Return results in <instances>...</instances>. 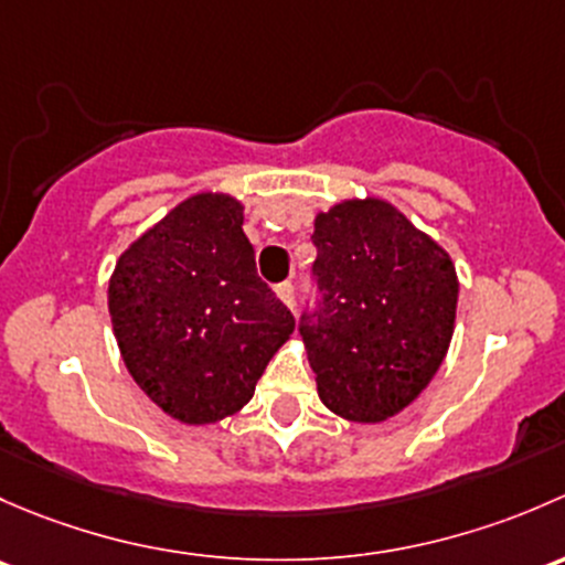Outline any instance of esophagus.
Here are the masks:
<instances>
[{"label":"esophagus","mask_w":565,"mask_h":565,"mask_svg":"<svg viewBox=\"0 0 565 565\" xmlns=\"http://www.w3.org/2000/svg\"><path fill=\"white\" fill-rule=\"evenodd\" d=\"M277 296H280V301H282L285 307H290V310H294V307H296L294 282H280V285H277Z\"/></svg>","instance_id":"esophagus-1"}]
</instances>
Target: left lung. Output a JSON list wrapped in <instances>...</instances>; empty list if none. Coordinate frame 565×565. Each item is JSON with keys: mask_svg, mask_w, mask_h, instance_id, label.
<instances>
[{"mask_svg": "<svg viewBox=\"0 0 565 565\" xmlns=\"http://www.w3.org/2000/svg\"><path fill=\"white\" fill-rule=\"evenodd\" d=\"M316 310L299 331L318 394L337 416L386 422L444 364L457 271L438 242L383 198H351L316 217Z\"/></svg>", "mask_w": 565, "mask_h": 565, "instance_id": "obj_1", "label": "left lung"}]
</instances>
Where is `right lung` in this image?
Here are the masks:
<instances>
[{
    "label": "right lung",
    "instance_id": "1",
    "mask_svg": "<svg viewBox=\"0 0 565 565\" xmlns=\"http://www.w3.org/2000/svg\"><path fill=\"white\" fill-rule=\"evenodd\" d=\"M234 195L173 206L116 260L108 312L132 381L182 424H214L253 399L294 316L255 271Z\"/></svg>",
    "mask_w": 565,
    "mask_h": 565
}]
</instances>
